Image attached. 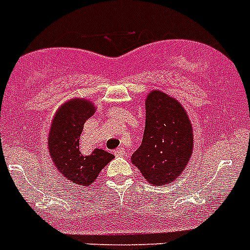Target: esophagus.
I'll list each match as a JSON object with an SVG mask.
<instances>
[{
	"label": "esophagus",
	"mask_w": 250,
	"mask_h": 250,
	"mask_svg": "<svg viewBox=\"0 0 250 250\" xmlns=\"http://www.w3.org/2000/svg\"><path fill=\"white\" fill-rule=\"evenodd\" d=\"M114 155L115 157H125V149H123V147H118V149L115 150L114 151Z\"/></svg>",
	"instance_id": "obj_1"
}]
</instances>
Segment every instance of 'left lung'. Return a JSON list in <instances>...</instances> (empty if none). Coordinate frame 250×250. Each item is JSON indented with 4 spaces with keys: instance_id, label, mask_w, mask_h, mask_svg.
<instances>
[{
    "instance_id": "8db88e82",
    "label": "left lung",
    "mask_w": 250,
    "mask_h": 250,
    "mask_svg": "<svg viewBox=\"0 0 250 250\" xmlns=\"http://www.w3.org/2000/svg\"><path fill=\"white\" fill-rule=\"evenodd\" d=\"M143 143L131 162L151 186H166L182 173L191 158L194 133L181 103L163 91L151 90L145 100Z\"/></svg>"
}]
</instances>
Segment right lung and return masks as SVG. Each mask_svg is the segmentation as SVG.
Instances as JSON below:
<instances>
[{"label": "right lung", "instance_id": "add662e5", "mask_svg": "<svg viewBox=\"0 0 250 250\" xmlns=\"http://www.w3.org/2000/svg\"><path fill=\"white\" fill-rule=\"evenodd\" d=\"M96 106L90 99H70L59 107L48 131V154L60 173L81 188H86L100 174L101 169L114 155L103 149H95L86 155L79 150V137L83 125L92 117Z\"/></svg>", "mask_w": 250, "mask_h": 250}]
</instances>
